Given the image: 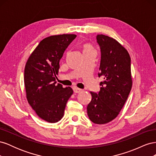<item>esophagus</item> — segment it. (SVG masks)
Returning a JSON list of instances; mask_svg holds the SVG:
<instances>
[{
    "label": "esophagus",
    "instance_id": "34e87169",
    "mask_svg": "<svg viewBox=\"0 0 156 156\" xmlns=\"http://www.w3.org/2000/svg\"><path fill=\"white\" fill-rule=\"evenodd\" d=\"M81 91H82V90L81 88H77V87L73 88V92L75 93H80Z\"/></svg>",
    "mask_w": 156,
    "mask_h": 156
}]
</instances>
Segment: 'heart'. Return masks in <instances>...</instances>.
Here are the masks:
<instances>
[{
  "mask_svg": "<svg viewBox=\"0 0 156 156\" xmlns=\"http://www.w3.org/2000/svg\"><path fill=\"white\" fill-rule=\"evenodd\" d=\"M83 49L84 52H90V51H94L93 48L91 46V45L90 44H84L83 45Z\"/></svg>",
  "mask_w": 156,
  "mask_h": 156,
  "instance_id": "1",
  "label": "heart"
}]
</instances>
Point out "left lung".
Returning a JSON list of instances; mask_svg holds the SVG:
<instances>
[{
	"label": "left lung",
	"mask_w": 156,
	"mask_h": 156,
	"mask_svg": "<svg viewBox=\"0 0 156 156\" xmlns=\"http://www.w3.org/2000/svg\"><path fill=\"white\" fill-rule=\"evenodd\" d=\"M101 50L98 76L103 77L98 94L90 92L87 114L93 123L104 124L119 115L132 87L131 58L127 51L112 37L98 34Z\"/></svg>",
	"instance_id": "1"
}]
</instances>
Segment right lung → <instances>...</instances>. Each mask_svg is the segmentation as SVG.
I'll return each mask as SVG.
<instances>
[{"mask_svg":"<svg viewBox=\"0 0 156 156\" xmlns=\"http://www.w3.org/2000/svg\"><path fill=\"white\" fill-rule=\"evenodd\" d=\"M75 34L51 36L42 40L28 59L24 82L27 101L37 115L50 123L64 116L72 88L56 84L60 60Z\"/></svg>","mask_w":156,"mask_h":156,"instance_id":"right-lung-1","label":"right lung"}]
</instances>
